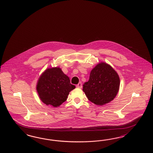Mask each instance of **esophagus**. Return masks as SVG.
Listing matches in <instances>:
<instances>
[{
  "label": "esophagus",
  "mask_w": 153,
  "mask_h": 153,
  "mask_svg": "<svg viewBox=\"0 0 153 153\" xmlns=\"http://www.w3.org/2000/svg\"><path fill=\"white\" fill-rule=\"evenodd\" d=\"M76 87H78V88H82V83H79L78 84L76 85Z\"/></svg>",
  "instance_id": "1"
}]
</instances>
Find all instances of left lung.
<instances>
[{
	"label": "left lung",
	"instance_id": "1",
	"mask_svg": "<svg viewBox=\"0 0 153 153\" xmlns=\"http://www.w3.org/2000/svg\"><path fill=\"white\" fill-rule=\"evenodd\" d=\"M83 91L90 101L102 106L113 100L118 93L120 79L116 71L104 62L91 71L89 79L84 83Z\"/></svg>",
	"mask_w": 153,
	"mask_h": 153
}]
</instances>
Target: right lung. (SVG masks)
Returning <instances> with one entry per match:
<instances>
[{
	"label": "right lung",
	"mask_w": 153,
	"mask_h": 153,
	"mask_svg": "<svg viewBox=\"0 0 153 153\" xmlns=\"http://www.w3.org/2000/svg\"><path fill=\"white\" fill-rule=\"evenodd\" d=\"M75 88L69 76L59 67L48 68L41 74L36 84L40 100L46 105L57 108L67 100L69 92Z\"/></svg>",
	"instance_id": "add662e5"
}]
</instances>
